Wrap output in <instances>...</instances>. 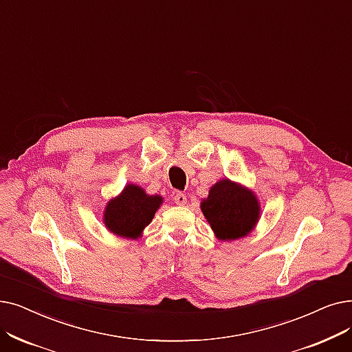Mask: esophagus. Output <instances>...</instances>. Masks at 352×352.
I'll use <instances>...</instances> for the list:
<instances>
[{"label": "esophagus", "mask_w": 352, "mask_h": 352, "mask_svg": "<svg viewBox=\"0 0 352 352\" xmlns=\"http://www.w3.org/2000/svg\"><path fill=\"white\" fill-rule=\"evenodd\" d=\"M173 198H174V203L177 206H184L187 203V195L184 192H177V194H174Z\"/></svg>", "instance_id": "esophagus-1"}]
</instances>
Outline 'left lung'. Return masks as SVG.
<instances>
[{
  "label": "left lung",
  "instance_id": "8db88e82",
  "mask_svg": "<svg viewBox=\"0 0 352 352\" xmlns=\"http://www.w3.org/2000/svg\"><path fill=\"white\" fill-rule=\"evenodd\" d=\"M200 208L216 237L232 241L249 236L261 220V201L250 188L223 178L210 187Z\"/></svg>",
  "mask_w": 352,
  "mask_h": 352
}]
</instances>
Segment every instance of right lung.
I'll use <instances>...</instances> for the list:
<instances>
[{
  "label": "right lung",
  "mask_w": 352,
  "mask_h": 352,
  "mask_svg": "<svg viewBox=\"0 0 352 352\" xmlns=\"http://www.w3.org/2000/svg\"><path fill=\"white\" fill-rule=\"evenodd\" d=\"M164 203L158 194L149 195L136 184H126L119 195L111 198L103 210V224L111 233L124 239H138Z\"/></svg>",
  "instance_id": "right-lung-1"
}]
</instances>
